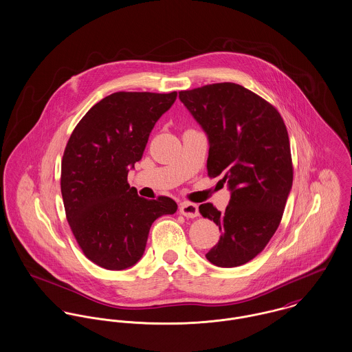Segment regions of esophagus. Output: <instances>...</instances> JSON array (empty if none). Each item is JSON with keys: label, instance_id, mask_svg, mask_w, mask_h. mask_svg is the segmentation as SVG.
<instances>
[{"label": "esophagus", "instance_id": "esophagus-1", "mask_svg": "<svg viewBox=\"0 0 352 352\" xmlns=\"http://www.w3.org/2000/svg\"><path fill=\"white\" fill-rule=\"evenodd\" d=\"M179 212H181V214H184L188 218H195L199 214L198 206L195 204H191V202H182L179 205Z\"/></svg>", "mask_w": 352, "mask_h": 352}]
</instances>
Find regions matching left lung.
I'll return each instance as SVG.
<instances>
[{
	"label": "left lung",
	"instance_id": "1",
	"mask_svg": "<svg viewBox=\"0 0 352 352\" xmlns=\"http://www.w3.org/2000/svg\"><path fill=\"white\" fill-rule=\"evenodd\" d=\"M179 99L209 139L208 175L230 190L225 212L202 204L219 241L206 258L221 268L253 260L277 230L292 189L288 131L278 111L240 84L216 82L181 91Z\"/></svg>",
	"mask_w": 352,
	"mask_h": 352
}]
</instances>
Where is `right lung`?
I'll use <instances>...</instances> for the list:
<instances>
[{"instance_id":"right-lung-1","label":"right lung","mask_w":352,"mask_h":352,"mask_svg":"<svg viewBox=\"0 0 352 352\" xmlns=\"http://www.w3.org/2000/svg\"><path fill=\"white\" fill-rule=\"evenodd\" d=\"M175 99L177 92L111 94L69 136L60 179L65 214L85 257L104 270L135 265L153 222L177 212L171 198H142L127 182L151 130Z\"/></svg>"}]
</instances>
